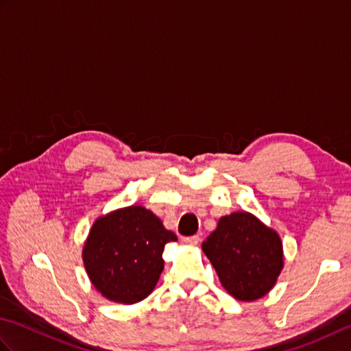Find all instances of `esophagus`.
Masks as SVG:
<instances>
[{
	"label": "esophagus",
	"instance_id": "esophagus-1",
	"mask_svg": "<svg viewBox=\"0 0 351 351\" xmlns=\"http://www.w3.org/2000/svg\"><path fill=\"white\" fill-rule=\"evenodd\" d=\"M199 235H191V237H184L182 238V243L184 244H189V245H197L199 244Z\"/></svg>",
	"mask_w": 351,
	"mask_h": 351
}]
</instances>
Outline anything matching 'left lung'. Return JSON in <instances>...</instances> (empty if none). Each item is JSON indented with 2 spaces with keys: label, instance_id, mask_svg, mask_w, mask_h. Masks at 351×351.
<instances>
[{
  "label": "left lung",
  "instance_id": "left-lung-1",
  "mask_svg": "<svg viewBox=\"0 0 351 351\" xmlns=\"http://www.w3.org/2000/svg\"><path fill=\"white\" fill-rule=\"evenodd\" d=\"M223 288L241 302H253L270 291L283 268L279 234L245 211L219 220L202 243Z\"/></svg>",
  "mask_w": 351,
  "mask_h": 351
}]
</instances>
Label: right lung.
Wrapping results in <instances>:
<instances>
[{
    "mask_svg": "<svg viewBox=\"0 0 351 351\" xmlns=\"http://www.w3.org/2000/svg\"><path fill=\"white\" fill-rule=\"evenodd\" d=\"M176 240L152 211L140 205L102 215L83 247L88 279L111 302H141L160 279L164 245Z\"/></svg>",
    "mask_w": 351,
    "mask_h": 351,
    "instance_id": "1",
    "label": "right lung"
}]
</instances>
